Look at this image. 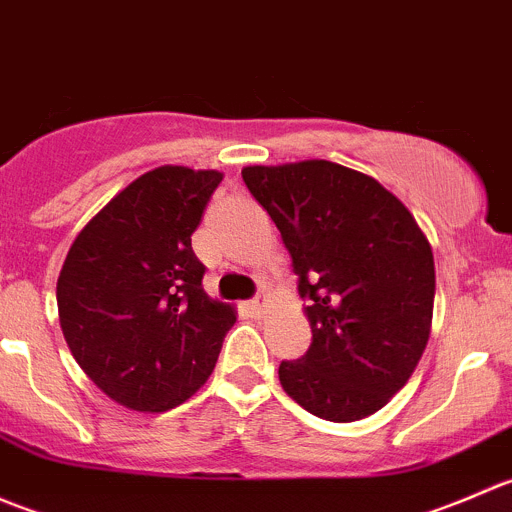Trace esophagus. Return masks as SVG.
<instances>
[{
  "instance_id": "34e87169",
  "label": "esophagus",
  "mask_w": 512,
  "mask_h": 512,
  "mask_svg": "<svg viewBox=\"0 0 512 512\" xmlns=\"http://www.w3.org/2000/svg\"><path fill=\"white\" fill-rule=\"evenodd\" d=\"M267 304H270V299H267V294H257V297L250 302V312L255 314V317H260V314H265Z\"/></svg>"
}]
</instances>
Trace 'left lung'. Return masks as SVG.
Listing matches in <instances>:
<instances>
[{
  "mask_svg": "<svg viewBox=\"0 0 512 512\" xmlns=\"http://www.w3.org/2000/svg\"><path fill=\"white\" fill-rule=\"evenodd\" d=\"M242 180L280 230L312 344L280 384L309 414L349 423L409 381L428 344L436 267L394 193L332 160L247 165Z\"/></svg>",
  "mask_w": 512,
  "mask_h": 512,
  "instance_id": "left-lung-1",
  "label": "left lung"
}]
</instances>
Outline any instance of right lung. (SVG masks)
<instances>
[{
    "label": "right lung",
    "instance_id": "right-lung-1",
    "mask_svg": "<svg viewBox=\"0 0 512 512\" xmlns=\"http://www.w3.org/2000/svg\"><path fill=\"white\" fill-rule=\"evenodd\" d=\"M223 173L160 165L76 235L59 322L91 381L131 411L175 409L213 374L235 307L208 297L190 235Z\"/></svg>",
    "mask_w": 512,
    "mask_h": 512
}]
</instances>
